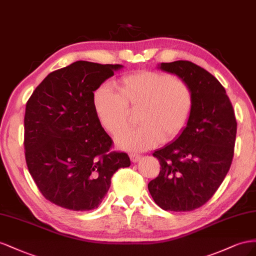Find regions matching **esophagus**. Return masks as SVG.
<instances>
[{
  "mask_svg": "<svg viewBox=\"0 0 256 256\" xmlns=\"http://www.w3.org/2000/svg\"><path fill=\"white\" fill-rule=\"evenodd\" d=\"M130 160H132L133 163H136V162H138V160L142 158V156L140 154H137V153H130Z\"/></svg>",
  "mask_w": 256,
  "mask_h": 256,
  "instance_id": "1",
  "label": "esophagus"
}]
</instances>
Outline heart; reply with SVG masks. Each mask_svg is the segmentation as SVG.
I'll return each instance as SVG.
<instances>
[{
  "instance_id": "obj_1",
  "label": "heart",
  "mask_w": 256,
  "mask_h": 256,
  "mask_svg": "<svg viewBox=\"0 0 256 256\" xmlns=\"http://www.w3.org/2000/svg\"><path fill=\"white\" fill-rule=\"evenodd\" d=\"M116 89L100 88L94 106L100 124L114 136L126 132L132 114H137L140 126L116 140L122 149L142 151L162 140H174L184 132L193 112L192 88L167 72L144 70L124 76Z\"/></svg>"
}]
</instances>
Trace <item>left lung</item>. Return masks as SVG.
Masks as SVG:
<instances>
[{
  "instance_id": "left-lung-1",
  "label": "left lung",
  "mask_w": 256,
  "mask_h": 256,
  "mask_svg": "<svg viewBox=\"0 0 256 256\" xmlns=\"http://www.w3.org/2000/svg\"><path fill=\"white\" fill-rule=\"evenodd\" d=\"M158 68L186 80L194 105L184 132L153 153L160 170L148 188L162 209L192 211L214 196L230 170L237 133L235 112L223 86L198 65L174 61L160 63Z\"/></svg>"
}]
</instances>
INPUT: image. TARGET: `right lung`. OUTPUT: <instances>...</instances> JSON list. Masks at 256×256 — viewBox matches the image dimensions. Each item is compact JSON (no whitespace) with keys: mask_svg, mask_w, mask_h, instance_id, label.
<instances>
[{"mask_svg":"<svg viewBox=\"0 0 256 256\" xmlns=\"http://www.w3.org/2000/svg\"><path fill=\"white\" fill-rule=\"evenodd\" d=\"M120 64L77 61L42 80L26 106L24 154L40 193L56 206L74 211L98 207L112 174L130 160L110 151L102 128L94 91Z\"/></svg>","mask_w":256,"mask_h":256,"instance_id":"add662e5","label":"right lung"}]
</instances>
